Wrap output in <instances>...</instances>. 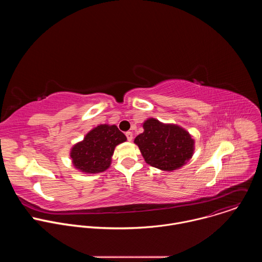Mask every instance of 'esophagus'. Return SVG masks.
Listing matches in <instances>:
<instances>
[{
	"label": "esophagus",
	"instance_id": "34e87169",
	"mask_svg": "<svg viewBox=\"0 0 262 262\" xmlns=\"http://www.w3.org/2000/svg\"><path fill=\"white\" fill-rule=\"evenodd\" d=\"M125 135H126V138H127V140L130 142V141L133 140V133H132V132H127Z\"/></svg>",
	"mask_w": 262,
	"mask_h": 262
}]
</instances>
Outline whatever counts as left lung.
<instances>
[{
	"instance_id": "8db88e82",
	"label": "left lung",
	"mask_w": 262,
	"mask_h": 262,
	"mask_svg": "<svg viewBox=\"0 0 262 262\" xmlns=\"http://www.w3.org/2000/svg\"><path fill=\"white\" fill-rule=\"evenodd\" d=\"M142 125L144 132L136 137L134 143L148 165L163 171H174L192 159L195 140L183 127L163 123L156 118H148Z\"/></svg>"
}]
</instances>
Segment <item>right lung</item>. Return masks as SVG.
<instances>
[{
  "label": "right lung",
  "instance_id": "add662e5",
  "mask_svg": "<svg viewBox=\"0 0 262 262\" xmlns=\"http://www.w3.org/2000/svg\"><path fill=\"white\" fill-rule=\"evenodd\" d=\"M127 139L115 124H99L70 149L73 167L84 174H96L110 168L115 147Z\"/></svg>",
  "mask_w": 262,
  "mask_h": 262
}]
</instances>
